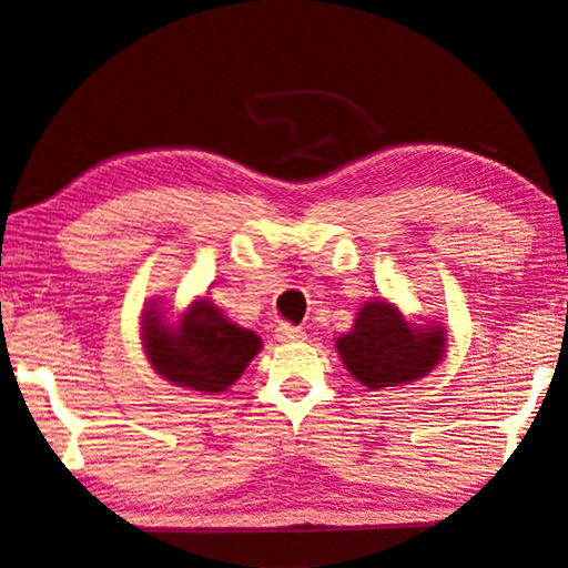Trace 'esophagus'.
<instances>
[{"instance_id":"obj_1","label":"esophagus","mask_w":568,"mask_h":568,"mask_svg":"<svg viewBox=\"0 0 568 568\" xmlns=\"http://www.w3.org/2000/svg\"><path fill=\"white\" fill-rule=\"evenodd\" d=\"M275 338L281 341V344H293V341L305 338V331L298 326H291V323H281V326L275 328Z\"/></svg>"}]
</instances>
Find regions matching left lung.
Wrapping results in <instances>:
<instances>
[{
  "mask_svg": "<svg viewBox=\"0 0 568 568\" xmlns=\"http://www.w3.org/2000/svg\"><path fill=\"white\" fill-rule=\"evenodd\" d=\"M338 354L354 379L368 389L409 384L439 364L445 354V331L412 328L386 301L366 303L354 331L338 338Z\"/></svg>",
  "mask_w": 568,
  "mask_h": 568,
  "instance_id": "left-lung-1",
  "label": "left lung"
}]
</instances>
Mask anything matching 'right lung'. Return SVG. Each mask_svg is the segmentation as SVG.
Masks as SVG:
<instances>
[{
    "mask_svg": "<svg viewBox=\"0 0 568 568\" xmlns=\"http://www.w3.org/2000/svg\"><path fill=\"white\" fill-rule=\"evenodd\" d=\"M263 341L247 328H240L210 301L194 303L179 328L161 326L151 308L143 316V348L151 366L176 386L217 394L240 379Z\"/></svg>",
    "mask_w": 568,
    "mask_h": 568,
    "instance_id": "right-lung-1",
    "label": "right lung"
}]
</instances>
